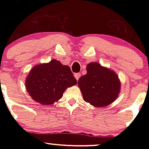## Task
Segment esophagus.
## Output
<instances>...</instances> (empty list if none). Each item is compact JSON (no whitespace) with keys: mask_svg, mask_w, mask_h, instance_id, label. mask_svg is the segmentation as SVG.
I'll return each instance as SVG.
<instances>
[{"mask_svg":"<svg viewBox=\"0 0 149 149\" xmlns=\"http://www.w3.org/2000/svg\"><path fill=\"white\" fill-rule=\"evenodd\" d=\"M80 76H81V74H80V73H75V74H74L75 78H76L77 80H78V79H79V78L80 77Z\"/></svg>","mask_w":149,"mask_h":149,"instance_id":"34e87169","label":"esophagus"}]
</instances>
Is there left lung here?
<instances>
[{
  "instance_id": "left-lung-1",
  "label": "left lung",
  "mask_w": 149,
  "mask_h": 149,
  "mask_svg": "<svg viewBox=\"0 0 149 149\" xmlns=\"http://www.w3.org/2000/svg\"><path fill=\"white\" fill-rule=\"evenodd\" d=\"M78 84L84 100L96 107L111 104L117 98L120 89L116 73L97 62L88 64L87 73L80 77Z\"/></svg>"
}]
</instances>
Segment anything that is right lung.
<instances>
[{"mask_svg": "<svg viewBox=\"0 0 149 149\" xmlns=\"http://www.w3.org/2000/svg\"><path fill=\"white\" fill-rule=\"evenodd\" d=\"M76 83L69 66L53 59L31 70L26 80V88L34 101L49 105L61 99L65 90Z\"/></svg>", "mask_w": 149, "mask_h": 149, "instance_id": "add662e5", "label": "right lung"}]
</instances>
